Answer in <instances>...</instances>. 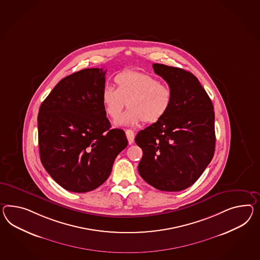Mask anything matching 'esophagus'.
<instances>
[{
    "mask_svg": "<svg viewBox=\"0 0 260 260\" xmlns=\"http://www.w3.org/2000/svg\"><path fill=\"white\" fill-rule=\"evenodd\" d=\"M125 134H126L128 143H129V144H132L134 142V140H135V134H134L133 131H132V130H126Z\"/></svg>",
    "mask_w": 260,
    "mask_h": 260,
    "instance_id": "esophagus-1",
    "label": "esophagus"
}]
</instances>
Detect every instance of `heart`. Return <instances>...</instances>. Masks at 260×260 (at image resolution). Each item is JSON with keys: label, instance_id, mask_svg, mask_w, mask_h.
Returning a JSON list of instances; mask_svg holds the SVG:
<instances>
[{"label": "heart", "instance_id": "b5f03b06", "mask_svg": "<svg viewBox=\"0 0 260 260\" xmlns=\"http://www.w3.org/2000/svg\"><path fill=\"white\" fill-rule=\"evenodd\" d=\"M116 89L104 88L102 102L105 112L111 120H117L123 110L125 113L115 122L116 125H137L142 120L155 123L162 120L173 104L171 87L154 78L151 74L138 71H123L114 77Z\"/></svg>", "mask_w": 260, "mask_h": 260}]
</instances>
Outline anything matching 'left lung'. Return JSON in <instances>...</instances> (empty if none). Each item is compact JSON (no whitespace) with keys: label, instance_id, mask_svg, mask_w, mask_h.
Here are the masks:
<instances>
[{"label":"left lung","instance_id":"8db88e82","mask_svg":"<svg viewBox=\"0 0 260 260\" xmlns=\"http://www.w3.org/2000/svg\"><path fill=\"white\" fill-rule=\"evenodd\" d=\"M153 68L173 90V104L162 120L137 134L143 153L139 173L156 189L180 191L198 180L213 157V105L191 73L156 63Z\"/></svg>","mask_w":260,"mask_h":260}]
</instances>
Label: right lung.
I'll use <instances>...</instances> for the list:
<instances>
[{"instance_id": "add662e5", "label": "right lung", "mask_w": 260, "mask_h": 260, "mask_svg": "<svg viewBox=\"0 0 260 260\" xmlns=\"http://www.w3.org/2000/svg\"><path fill=\"white\" fill-rule=\"evenodd\" d=\"M106 71L85 69L59 81L38 115L40 160L59 186L87 192L110 175L125 149L123 130L111 129L102 102Z\"/></svg>"}]
</instances>
